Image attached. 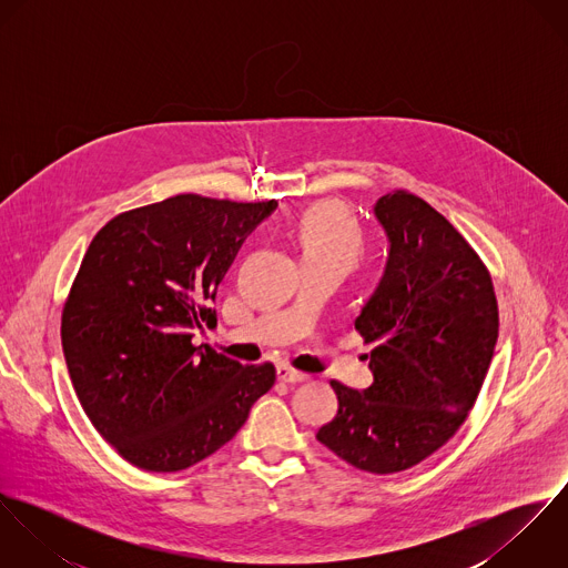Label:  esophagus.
Wrapping results in <instances>:
<instances>
[{
	"label": "esophagus",
	"instance_id": "esophagus-1",
	"mask_svg": "<svg viewBox=\"0 0 568 568\" xmlns=\"http://www.w3.org/2000/svg\"><path fill=\"white\" fill-rule=\"evenodd\" d=\"M277 378L282 383H304V381H308V374H302V372H297L288 365H280L277 367Z\"/></svg>",
	"mask_w": 568,
	"mask_h": 568
}]
</instances>
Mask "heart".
Segmentation results:
<instances>
[{
  "label": "heart",
  "instance_id": "heart-1",
  "mask_svg": "<svg viewBox=\"0 0 568 568\" xmlns=\"http://www.w3.org/2000/svg\"><path fill=\"white\" fill-rule=\"evenodd\" d=\"M297 241L304 257H332L349 266L358 260L365 246L358 223L329 203L315 205L302 216Z\"/></svg>",
  "mask_w": 568,
  "mask_h": 568
}]
</instances>
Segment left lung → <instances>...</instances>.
I'll list each match as a JSON object with an SVG mask.
<instances>
[{"mask_svg":"<svg viewBox=\"0 0 568 568\" xmlns=\"http://www.w3.org/2000/svg\"><path fill=\"white\" fill-rule=\"evenodd\" d=\"M374 214L389 239L385 275L354 327L374 343L372 387L329 381L338 398L317 439L349 466L392 475L439 450L484 387L498 336L486 264L424 199L396 190Z\"/></svg>","mask_w":568,"mask_h":568,"instance_id":"obj_1","label":"left lung"}]
</instances>
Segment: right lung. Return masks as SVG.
Masks as SVG:
<instances>
[{
  "instance_id": "add662e5",
  "label": "right lung",
  "mask_w": 568,
  "mask_h": 568,
  "mask_svg": "<svg viewBox=\"0 0 568 568\" xmlns=\"http://www.w3.org/2000/svg\"><path fill=\"white\" fill-rule=\"evenodd\" d=\"M275 207L176 194L118 214L89 244L63 306V354L87 417L129 464L203 462L273 387L271 363L241 365L192 345V332L216 325L210 302Z\"/></svg>"
}]
</instances>
